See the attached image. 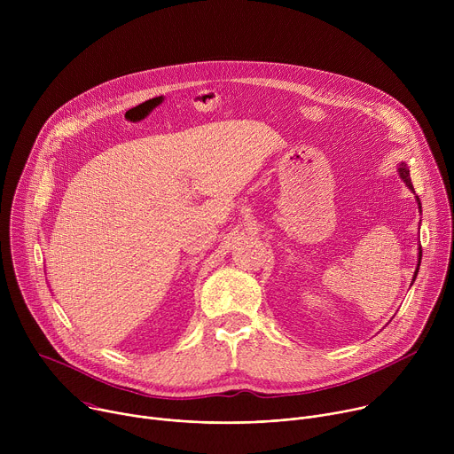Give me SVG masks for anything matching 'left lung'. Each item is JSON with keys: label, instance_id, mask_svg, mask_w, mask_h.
Listing matches in <instances>:
<instances>
[{"label": "left lung", "instance_id": "1", "mask_svg": "<svg viewBox=\"0 0 454 454\" xmlns=\"http://www.w3.org/2000/svg\"><path fill=\"white\" fill-rule=\"evenodd\" d=\"M397 172H399V176H401V179L406 183V186L415 193V188H413V183H411V179H410V168H408V165L404 163V161H401L399 165H397ZM415 200H417V205H419V212L422 214V205H420V200H419V196H415ZM420 230V228H419ZM420 261H422V247L419 246V262H417V270H415V273H413V278H411V286H413V282H415V278H417V275H419V268H420Z\"/></svg>", "mask_w": 454, "mask_h": 454}]
</instances>
